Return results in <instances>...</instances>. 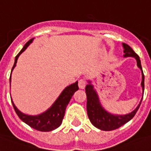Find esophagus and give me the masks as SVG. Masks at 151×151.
<instances>
[{
    "label": "esophagus",
    "instance_id": "1",
    "mask_svg": "<svg viewBox=\"0 0 151 151\" xmlns=\"http://www.w3.org/2000/svg\"><path fill=\"white\" fill-rule=\"evenodd\" d=\"M78 86L79 87L81 88V89H85V87L86 86V79H81L80 81H79V83H78Z\"/></svg>",
    "mask_w": 151,
    "mask_h": 151
}]
</instances>
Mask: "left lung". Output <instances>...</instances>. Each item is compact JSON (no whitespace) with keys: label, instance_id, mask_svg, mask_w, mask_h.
<instances>
[{"label":"left lung","instance_id":"1","mask_svg":"<svg viewBox=\"0 0 151 151\" xmlns=\"http://www.w3.org/2000/svg\"><path fill=\"white\" fill-rule=\"evenodd\" d=\"M123 48H124V57H133L137 59V65L141 70L142 72V81H141V86L144 92V73L141 67V60L139 56L137 55L132 48L126 43H122ZM86 93L87 96V114L89 117V121L95 127L103 131H113V130L119 128L120 127L124 125L127 122H129L132 118L137 110L139 109V107L141 105V101L140 102L139 105L133 112L127 115H113L111 113H108L104 109L102 108L101 104L99 103V98L96 92L93 90V86L89 82V85H87L86 87Z\"/></svg>","mask_w":151,"mask_h":151}]
</instances>
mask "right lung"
<instances>
[{
	"label": "right lung",
	"instance_id": "1",
	"mask_svg": "<svg viewBox=\"0 0 151 151\" xmlns=\"http://www.w3.org/2000/svg\"><path fill=\"white\" fill-rule=\"evenodd\" d=\"M34 40V38H31L29 41L26 42V44L24 46V47L19 52V54L15 57L14 59V64L12 67L11 72L15 66V64L17 62L19 56L27 48V47ZM79 89L78 87V82L76 81L70 86H67L62 93L60 94V96L55 101L53 104L49 109H47L46 112H44L42 114H39L37 116H29V115H26L22 113L20 111H19L17 108L15 107L14 103L12 102V104L14 107V111L16 114L18 115V117L20 118V120L25 122L26 124L31 127L32 128L39 131V132H50L52 130L58 128L59 126L62 124L63 117L65 116V111L66 109V106L69 104L70 99L72 97L74 93Z\"/></svg>",
	"mask_w": 151,
	"mask_h": 151
}]
</instances>
